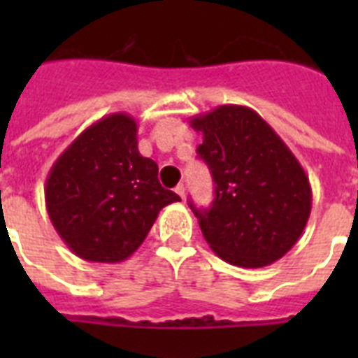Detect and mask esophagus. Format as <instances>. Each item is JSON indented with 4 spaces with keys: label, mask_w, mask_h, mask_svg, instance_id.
I'll return each mask as SVG.
<instances>
[{
    "label": "esophagus",
    "mask_w": 358,
    "mask_h": 358,
    "mask_svg": "<svg viewBox=\"0 0 358 358\" xmlns=\"http://www.w3.org/2000/svg\"><path fill=\"white\" fill-rule=\"evenodd\" d=\"M176 194L179 195V197H181V199H185V195H186V186H185V185H177Z\"/></svg>",
    "instance_id": "34e87169"
}]
</instances>
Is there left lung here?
<instances>
[{
    "label": "left lung",
    "instance_id": "obj_1",
    "mask_svg": "<svg viewBox=\"0 0 358 358\" xmlns=\"http://www.w3.org/2000/svg\"><path fill=\"white\" fill-rule=\"evenodd\" d=\"M189 125L202 134L197 152L211 170L215 199L197 210L204 240L236 267L274 264L303 235L312 188L301 163L256 110L218 106Z\"/></svg>",
    "mask_w": 358,
    "mask_h": 358
}]
</instances>
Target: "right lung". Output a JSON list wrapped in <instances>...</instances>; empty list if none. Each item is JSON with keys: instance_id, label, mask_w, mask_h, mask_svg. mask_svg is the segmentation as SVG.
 <instances>
[{"instance_id": "1", "label": "right lung", "mask_w": 358, "mask_h": 358, "mask_svg": "<svg viewBox=\"0 0 358 358\" xmlns=\"http://www.w3.org/2000/svg\"><path fill=\"white\" fill-rule=\"evenodd\" d=\"M138 123L115 113L94 122L57 157L46 177L50 220L78 258L118 264L140 248L164 206L156 161L138 150Z\"/></svg>"}]
</instances>
